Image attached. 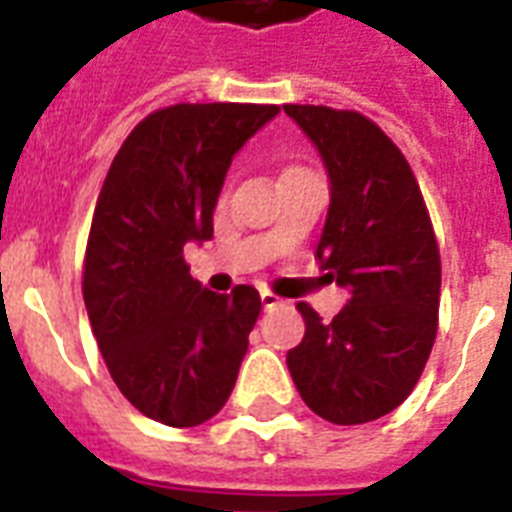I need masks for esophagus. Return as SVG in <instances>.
<instances>
[{
	"mask_svg": "<svg viewBox=\"0 0 512 512\" xmlns=\"http://www.w3.org/2000/svg\"><path fill=\"white\" fill-rule=\"evenodd\" d=\"M260 300H263V308H273V305H279V295H273V292H268V289H263L260 292Z\"/></svg>",
	"mask_w": 512,
	"mask_h": 512,
	"instance_id": "obj_1",
	"label": "esophagus"
}]
</instances>
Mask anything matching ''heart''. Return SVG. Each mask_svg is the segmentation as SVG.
Instances as JSON below:
<instances>
[{"instance_id":"1","label":"heart","mask_w":512,"mask_h":512,"mask_svg":"<svg viewBox=\"0 0 512 512\" xmlns=\"http://www.w3.org/2000/svg\"><path fill=\"white\" fill-rule=\"evenodd\" d=\"M295 170H300V167H289V170H287V172H295Z\"/></svg>"}]
</instances>
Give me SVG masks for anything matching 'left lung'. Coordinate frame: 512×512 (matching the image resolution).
<instances>
[{
  "instance_id": "left-lung-1",
  "label": "left lung",
  "mask_w": 512,
  "mask_h": 512,
  "mask_svg": "<svg viewBox=\"0 0 512 512\" xmlns=\"http://www.w3.org/2000/svg\"><path fill=\"white\" fill-rule=\"evenodd\" d=\"M327 164L332 201L316 257L350 292L332 321L308 303L303 342L287 353L300 396L335 425L393 412L436 342L441 255L412 167L358 111L284 106Z\"/></svg>"
}]
</instances>
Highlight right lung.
<instances>
[{
    "mask_svg": "<svg viewBox=\"0 0 512 512\" xmlns=\"http://www.w3.org/2000/svg\"><path fill=\"white\" fill-rule=\"evenodd\" d=\"M279 106L177 103L148 114L100 188L82 295L116 388L170 428L215 417L231 396L260 316L255 287L209 292L183 247L212 239L233 154Z\"/></svg>",
    "mask_w": 512,
    "mask_h": 512,
    "instance_id": "obj_1",
    "label": "right lung"
}]
</instances>
